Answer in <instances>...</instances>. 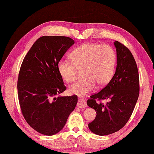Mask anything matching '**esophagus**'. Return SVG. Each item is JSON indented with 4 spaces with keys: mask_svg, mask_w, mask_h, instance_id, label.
<instances>
[{
    "mask_svg": "<svg viewBox=\"0 0 154 154\" xmlns=\"http://www.w3.org/2000/svg\"><path fill=\"white\" fill-rule=\"evenodd\" d=\"M87 106V103L86 101L82 98H78V103H77V107L80 109L85 108Z\"/></svg>",
    "mask_w": 154,
    "mask_h": 154,
    "instance_id": "esophagus-1",
    "label": "esophagus"
}]
</instances>
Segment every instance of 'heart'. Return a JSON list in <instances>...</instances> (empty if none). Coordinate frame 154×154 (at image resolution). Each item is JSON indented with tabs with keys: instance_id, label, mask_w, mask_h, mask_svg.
Instances as JSON below:
<instances>
[{
	"instance_id": "heart-1",
	"label": "heart",
	"mask_w": 154,
	"mask_h": 154,
	"mask_svg": "<svg viewBox=\"0 0 154 154\" xmlns=\"http://www.w3.org/2000/svg\"><path fill=\"white\" fill-rule=\"evenodd\" d=\"M71 59L60 60L57 67L60 75L67 83L75 80L82 71L83 77L69 87L72 94L85 96L94 89L96 83L105 85L114 75L116 54L108 44H83L71 53Z\"/></svg>"
}]
</instances>
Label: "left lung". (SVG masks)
<instances>
[{"label": "left lung", "instance_id": "left-lung-1", "mask_svg": "<svg viewBox=\"0 0 154 154\" xmlns=\"http://www.w3.org/2000/svg\"><path fill=\"white\" fill-rule=\"evenodd\" d=\"M117 52V67L107 84L87 100V105L96 111V116L88 124L91 131L99 136L111 134L122 129L128 122L139 95L137 66L132 53L118 41L114 42ZM109 99L104 104L101 101Z\"/></svg>", "mask_w": 154, "mask_h": 154}]
</instances>
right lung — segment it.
Segmentation results:
<instances>
[{"label": "right lung", "instance_id": "obj_1", "mask_svg": "<svg viewBox=\"0 0 154 154\" xmlns=\"http://www.w3.org/2000/svg\"><path fill=\"white\" fill-rule=\"evenodd\" d=\"M74 44L67 36H42L20 66L17 90L22 114L31 128L46 136L56 134L63 128L77 104L76 95L55 97L66 90L58 63Z\"/></svg>", "mask_w": 154, "mask_h": 154}]
</instances>
